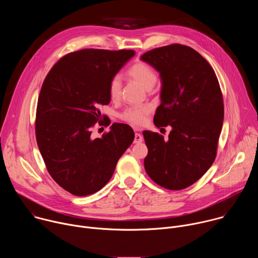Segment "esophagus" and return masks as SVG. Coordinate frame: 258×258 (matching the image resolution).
I'll use <instances>...</instances> for the list:
<instances>
[{
    "label": "esophagus",
    "mask_w": 258,
    "mask_h": 258,
    "mask_svg": "<svg viewBox=\"0 0 258 258\" xmlns=\"http://www.w3.org/2000/svg\"><path fill=\"white\" fill-rule=\"evenodd\" d=\"M135 130H137V127H135ZM143 141V137L140 135V134H136L135 135V139H134V143L135 144H139V143H141Z\"/></svg>",
    "instance_id": "obj_1"
}]
</instances>
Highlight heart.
<instances>
[{"label": "heart", "instance_id": "1", "mask_svg": "<svg viewBox=\"0 0 258 258\" xmlns=\"http://www.w3.org/2000/svg\"><path fill=\"white\" fill-rule=\"evenodd\" d=\"M126 76L137 83H139L143 88L149 90L151 89L156 81H157V73L149 64L145 62H136L133 64L127 70ZM121 79L118 76H114L109 82L108 85V93L109 97L112 101H118L121 97ZM152 107L149 104H142V105H133L125 108L120 113L119 117L123 121H126L131 124H143L151 111Z\"/></svg>", "mask_w": 258, "mask_h": 258}]
</instances>
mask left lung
I'll return each instance as SVG.
<instances>
[{
	"label": "left lung",
	"instance_id": "obj_1",
	"mask_svg": "<svg viewBox=\"0 0 258 258\" xmlns=\"http://www.w3.org/2000/svg\"><path fill=\"white\" fill-rule=\"evenodd\" d=\"M141 59L160 73L162 82L154 124L172 128L166 140L143 132L148 147L145 170L165 189H186L216 157L225 113L222 90L211 65L191 47L172 44L146 52Z\"/></svg>",
	"mask_w": 258,
	"mask_h": 258
}]
</instances>
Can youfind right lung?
<instances>
[{
	"mask_svg": "<svg viewBox=\"0 0 258 258\" xmlns=\"http://www.w3.org/2000/svg\"><path fill=\"white\" fill-rule=\"evenodd\" d=\"M134 55V50L71 52L55 63L43 83L35 114L36 143L52 178L72 195L101 190L134 141L133 128L124 123H113L102 138L92 136L98 121L110 124L100 107L110 102V80Z\"/></svg>",
	"mask_w": 258,
	"mask_h": 258,
	"instance_id": "add662e5",
	"label": "right lung"
}]
</instances>
